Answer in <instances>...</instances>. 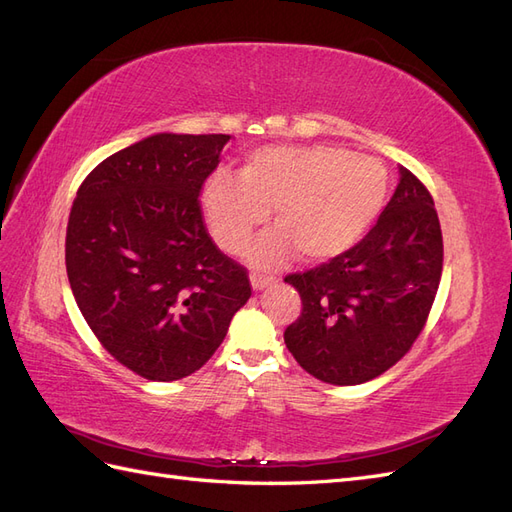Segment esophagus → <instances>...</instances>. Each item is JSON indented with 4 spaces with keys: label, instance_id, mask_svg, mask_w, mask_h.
Instances as JSON below:
<instances>
[{
    "label": "esophagus",
    "instance_id": "esophagus-1",
    "mask_svg": "<svg viewBox=\"0 0 512 512\" xmlns=\"http://www.w3.org/2000/svg\"><path fill=\"white\" fill-rule=\"evenodd\" d=\"M250 282H252V288L254 290H262V288H267V286H271L273 282H275V277L273 275H265V273H252L250 275Z\"/></svg>",
    "mask_w": 512,
    "mask_h": 512
}]
</instances>
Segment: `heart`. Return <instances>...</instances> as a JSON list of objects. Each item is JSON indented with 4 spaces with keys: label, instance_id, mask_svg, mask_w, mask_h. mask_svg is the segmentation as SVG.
Instances as JSON below:
<instances>
[{
    "label": "heart",
    "instance_id": "1",
    "mask_svg": "<svg viewBox=\"0 0 512 512\" xmlns=\"http://www.w3.org/2000/svg\"><path fill=\"white\" fill-rule=\"evenodd\" d=\"M389 190L382 162L333 145H269L252 151L239 179L218 173L203 185L200 207L211 237L232 252L273 209L277 228L250 250L258 265L280 262L290 245L309 262L329 260L361 241Z\"/></svg>",
    "mask_w": 512,
    "mask_h": 512
}]
</instances>
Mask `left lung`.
Masks as SVG:
<instances>
[{"label": "left lung", "mask_w": 512, "mask_h": 512, "mask_svg": "<svg viewBox=\"0 0 512 512\" xmlns=\"http://www.w3.org/2000/svg\"><path fill=\"white\" fill-rule=\"evenodd\" d=\"M442 228L425 183L399 166L378 222L348 252L290 273L301 314L284 331L314 378L352 386L391 369L425 329L442 277Z\"/></svg>", "instance_id": "1"}]
</instances>
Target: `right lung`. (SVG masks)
I'll list each match as a JSON object with an SVG mask.
<instances>
[{
  "label": "right lung",
  "mask_w": 512,
  "mask_h": 512,
  "mask_svg": "<svg viewBox=\"0 0 512 512\" xmlns=\"http://www.w3.org/2000/svg\"><path fill=\"white\" fill-rule=\"evenodd\" d=\"M228 141L149 136L102 160L76 192L66 230L72 294L104 350L141 378L194 374L252 294L198 200Z\"/></svg>",
  "instance_id": "right-lung-1"
}]
</instances>
